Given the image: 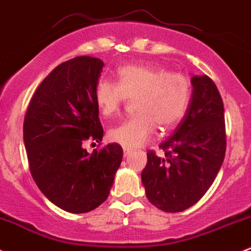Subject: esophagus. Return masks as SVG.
Returning <instances> with one entry per match:
<instances>
[{
    "label": "esophagus",
    "instance_id": "34e87169",
    "mask_svg": "<svg viewBox=\"0 0 251 251\" xmlns=\"http://www.w3.org/2000/svg\"><path fill=\"white\" fill-rule=\"evenodd\" d=\"M130 153H131L130 149H125V148H124V157H127L128 155H130Z\"/></svg>",
    "mask_w": 251,
    "mask_h": 251
}]
</instances>
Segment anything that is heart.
Returning a JSON list of instances; mask_svg holds the SVG:
<instances>
[{"label": "heart", "mask_w": 251, "mask_h": 251, "mask_svg": "<svg viewBox=\"0 0 251 251\" xmlns=\"http://www.w3.org/2000/svg\"><path fill=\"white\" fill-rule=\"evenodd\" d=\"M191 96V87L180 74L143 64L120 68L117 83L101 79L95 87V102L104 117L119 112L126 100H133L136 117L112 127L111 142L125 149L142 147L155 133L156 126L166 132L174 128L183 115Z\"/></svg>", "instance_id": "heart-1"}]
</instances>
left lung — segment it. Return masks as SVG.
<instances>
[{"mask_svg":"<svg viewBox=\"0 0 251 251\" xmlns=\"http://www.w3.org/2000/svg\"><path fill=\"white\" fill-rule=\"evenodd\" d=\"M191 102L174 134L159 144L164 157L148 152L142 183L149 201L164 212H181L203 197L225 157L224 104L208 76L192 77Z\"/></svg>","mask_w":251,"mask_h":251,"instance_id":"obj_1","label":"left lung"}]
</instances>
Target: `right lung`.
<instances>
[{
	"mask_svg": "<svg viewBox=\"0 0 251 251\" xmlns=\"http://www.w3.org/2000/svg\"><path fill=\"white\" fill-rule=\"evenodd\" d=\"M103 62L75 57L50 73L35 90L24 121L29 169L46 198L62 210L87 213L108 198L123 148L108 144L92 153L85 140L101 142L95 102Z\"/></svg>",
	"mask_w": 251,
	"mask_h": 251,
	"instance_id": "add662e5",
	"label": "right lung"
}]
</instances>
